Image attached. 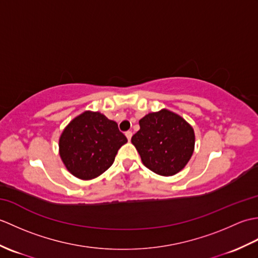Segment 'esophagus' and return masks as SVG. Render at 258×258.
I'll return each mask as SVG.
<instances>
[{"label": "esophagus", "mask_w": 258, "mask_h": 258, "mask_svg": "<svg viewBox=\"0 0 258 258\" xmlns=\"http://www.w3.org/2000/svg\"><path fill=\"white\" fill-rule=\"evenodd\" d=\"M132 132H131V131H127V132H126L125 133V136H126V138H127V140L128 141H131V138H132Z\"/></svg>", "instance_id": "obj_1"}]
</instances>
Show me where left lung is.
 <instances>
[{
    "label": "left lung",
    "mask_w": 258,
    "mask_h": 258,
    "mask_svg": "<svg viewBox=\"0 0 258 258\" xmlns=\"http://www.w3.org/2000/svg\"><path fill=\"white\" fill-rule=\"evenodd\" d=\"M132 138L142 163L162 176H173L186 166L195 149V133L189 123L169 109L146 114Z\"/></svg>",
    "instance_id": "left-lung-1"
}]
</instances>
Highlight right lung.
<instances>
[{"label":"right lung","mask_w":258,"mask_h":258,"mask_svg":"<svg viewBox=\"0 0 258 258\" xmlns=\"http://www.w3.org/2000/svg\"><path fill=\"white\" fill-rule=\"evenodd\" d=\"M126 142L116 122L100 112L85 111L65 126L58 140V153L73 176L90 180L112 166Z\"/></svg>","instance_id":"1"}]
</instances>
